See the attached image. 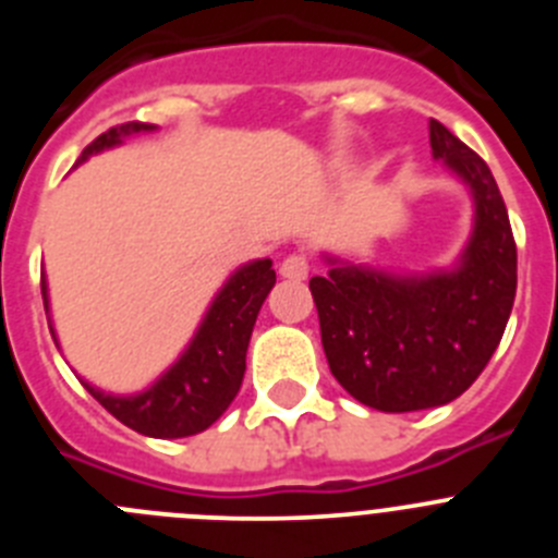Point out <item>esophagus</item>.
<instances>
[{"label":"esophagus","mask_w":558,"mask_h":558,"mask_svg":"<svg viewBox=\"0 0 558 558\" xmlns=\"http://www.w3.org/2000/svg\"><path fill=\"white\" fill-rule=\"evenodd\" d=\"M279 274L284 279H293V282H302L304 276L310 274V256L307 254H288L279 265Z\"/></svg>","instance_id":"1"}]
</instances>
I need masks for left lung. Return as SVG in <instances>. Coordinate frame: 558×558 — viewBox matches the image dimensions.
Here are the masks:
<instances>
[{
    "instance_id": "8db88e82",
    "label": "left lung",
    "mask_w": 558,
    "mask_h": 558,
    "mask_svg": "<svg viewBox=\"0 0 558 558\" xmlns=\"http://www.w3.org/2000/svg\"><path fill=\"white\" fill-rule=\"evenodd\" d=\"M430 147L475 195V231L461 265L418 279L335 265L310 279L329 372L357 402L386 413L461 397L495 354L514 307L517 243L489 165L438 120H430Z\"/></svg>"
}]
</instances>
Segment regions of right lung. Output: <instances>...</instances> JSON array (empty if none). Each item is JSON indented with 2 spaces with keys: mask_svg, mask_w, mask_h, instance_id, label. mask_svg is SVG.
Wrapping results in <instances>:
<instances>
[{
  "mask_svg": "<svg viewBox=\"0 0 558 558\" xmlns=\"http://www.w3.org/2000/svg\"><path fill=\"white\" fill-rule=\"evenodd\" d=\"M153 128L156 125H147V122H125V125L108 128L81 153L77 161H86L92 153L120 145L125 136L153 131ZM274 284L276 270L270 268V259H256L236 270L218 293V299L211 302L190 349L156 386L147 388L140 397H108L88 383L83 386L113 418H120L122 425L142 436L184 438L204 433L211 422L223 416L231 399L243 386L251 332H254L265 295L270 293ZM41 295L44 310H47L44 276Z\"/></svg>",
  "mask_w": 558,
  "mask_h": 558,
  "instance_id": "1",
  "label": "right lung"
}]
</instances>
